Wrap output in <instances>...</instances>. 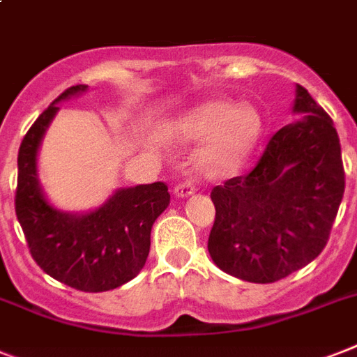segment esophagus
Returning <instances> with one entry per match:
<instances>
[{"label": "esophagus", "instance_id": "obj_1", "mask_svg": "<svg viewBox=\"0 0 357 357\" xmlns=\"http://www.w3.org/2000/svg\"><path fill=\"white\" fill-rule=\"evenodd\" d=\"M194 192H196V185H194L192 179H187V181L176 185V188H174L176 198H188V196H192Z\"/></svg>", "mask_w": 357, "mask_h": 357}]
</instances>
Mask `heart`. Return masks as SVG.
Returning <instances> with one entry per match:
<instances>
[{"label":"heart","mask_w":357,"mask_h":357,"mask_svg":"<svg viewBox=\"0 0 357 357\" xmlns=\"http://www.w3.org/2000/svg\"><path fill=\"white\" fill-rule=\"evenodd\" d=\"M264 132V119L253 104L231 98H211L179 115L167 133L178 143H199L208 139L199 152V169L207 176L224 178L238 172L257 149Z\"/></svg>","instance_id":"obj_1"}]
</instances>
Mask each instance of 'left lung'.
Returning <instances> with one entry per match:
<instances>
[{"label":"left lung","mask_w":357,"mask_h":357,"mask_svg":"<svg viewBox=\"0 0 357 357\" xmlns=\"http://www.w3.org/2000/svg\"><path fill=\"white\" fill-rule=\"evenodd\" d=\"M291 112L301 117L269 139L257 167L211 192L216 218L208 255L248 282H275L319 257L343 199L332 119L299 84Z\"/></svg>","instance_id":"8db88e82"}]
</instances>
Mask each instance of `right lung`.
<instances>
[{
  "label": "right lung",
  "instance_id": "right-lung-1",
  "mask_svg": "<svg viewBox=\"0 0 357 357\" xmlns=\"http://www.w3.org/2000/svg\"><path fill=\"white\" fill-rule=\"evenodd\" d=\"M88 91L66 89L23 137L18 152L16 216L36 264L53 279L80 291H108L143 269L150 253L153 222L170 204L161 181L117 188L102 205L86 213L54 207L38 176V152L58 113V104Z\"/></svg>",
  "mask_w": 357,
  "mask_h": 357
}]
</instances>
